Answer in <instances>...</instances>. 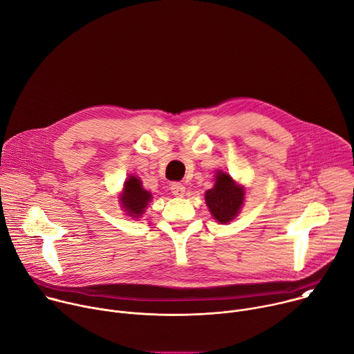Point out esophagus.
Segmentation results:
<instances>
[{
  "label": "esophagus",
  "mask_w": 354,
  "mask_h": 354,
  "mask_svg": "<svg viewBox=\"0 0 354 354\" xmlns=\"http://www.w3.org/2000/svg\"><path fill=\"white\" fill-rule=\"evenodd\" d=\"M171 192L176 197H182L185 194V186L182 183H179V182H174L171 185Z\"/></svg>",
  "instance_id": "34e87169"
}]
</instances>
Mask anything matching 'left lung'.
<instances>
[{
    "label": "left lung",
    "mask_w": 354,
    "mask_h": 354,
    "mask_svg": "<svg viewBox=\"0 0 354 354\" xmlns=\"http://www.w3.org/2000/svg\"><path fill=\"white\" fill-rule=\"evenodd\" d=\"M206 205L213 217L221 223H230L234 220L245 198V189L238 185L228 174L218 171L213 189L206 192Z\"/></svg>",
    "instance_id": "left-lung-1"
}]
</instances>
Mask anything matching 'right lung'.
Segmentation results:
<instances>
[{
	"label": "right lung",
	"instance_id": "1",
	"mask_svg": "<svg viewBox=\"0 0 354 354\" xmlns=\"http://www.w3.org/2000/svg\"><path fill=\"white\" fill-rule=\"evenodd\" d=\"M151 193L142 189L141 180L136 176H129L120 194V203L123 210L133 218H138L148 206Z\"/></svg>",
	"mask_w": 354,
	"mask_h": 354
}]
</instances>
